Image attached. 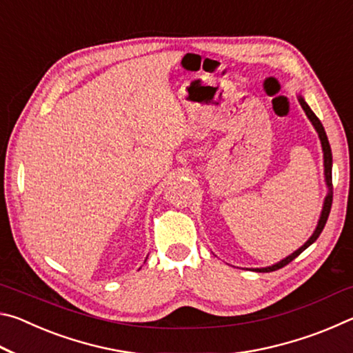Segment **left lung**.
Masks as SVG:
<instances>
[{
  "instance_id": "8db88e82",
  "label": "left lung",
  "mask_w": 353,
  "mask_h": 353,
  "mask_svg": "<svg viewBox=\"0 0 353 353\" xmlns=\"http://www.w3.org/2000/svg\"><path fill=\"white\" fill-rule=\"evenodd\" d=\"M299 101H301L302 109L305 110L307 117L310 118V121L313 123L314 129L318 130V134H319V139H321V143H322V151H324V168H325V181H327V187H328V194H327L325 202H324V208H322V213H321V219H319V223H318V227H316V230H314V234L312 235V238H310V240H308L305 244H303V246H302L301 249H297L294 254H291L290 256H286L285 260L277 263V265H272V266H270V268H256V270H254V271H256V272H271V271H277V270H280V268H283V266L288 265V263H291L292 260L296 259V256L301 255V254L303 252V250H305V249L310 246V244H313L316 240H318L319 235H321V232L324 230L325 223H327V219H328V214H330V208H332V202H333L332 149H330V143H328L327 134H325V130H324V126H322V123L319 121V118L314 115L313 110L310 109L305 101H303L302 98L299 99Z\"/></svg>"
}]
</instances>
